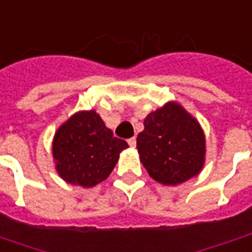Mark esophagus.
I'll return each instance as SVG.
<instances>
[{"label": "esophagus", "instance_id": "34e87169", "mask_svg": "<svg viewBox=\"0 0 252 252\" xmlns=\"http://www.w3.org/2000/svg\"><path fill=\"white\" fill-rule=\"evenodd\" d=\"M128 144H129L132 148H135V146H136V139H135V137H131V139H128Z\"/></svg>", "mask_w": 252, "mask_h": 252}]
</instances>
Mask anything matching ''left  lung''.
I'll return each mask as SVG.
<instances>
[{
	"mask_svg": "<svg viewBox=\"0 0 252 252\" xmlns=\"http://www.w3.org/2000/svg\"><path fill=\"white\" fill-rule=\"evenodd\" d=\"M136 144L140 162L159 184L178 185L204 167V131L178 102H167L147 115Z\"/></svg>",
	"mask_w": 252,
	"mask_h": 252,
	"instance_id": "obj_1",
	"label": "left lung"
}]
</instances>
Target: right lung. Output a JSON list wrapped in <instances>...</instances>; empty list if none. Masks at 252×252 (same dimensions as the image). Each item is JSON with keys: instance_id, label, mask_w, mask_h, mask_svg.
I'll return each instance as SVG.
<instances>
[{"instance_id": "obj_1", "label": "right lung", "mask_w": 252, "mask_h": 252, "mask_svg": "<svg viewBox=\"0 0 252 252\" xmlns=\"http://www.w3.org/2000/svg\"><path fill=\"white\" fill-rule=\"evenodd\" d=\"M126 148V140L113 136L95 110H81L55 132L52 157L67 184L92 188L109 177Z\"/></svg>"}]
</instances>
